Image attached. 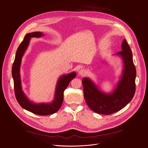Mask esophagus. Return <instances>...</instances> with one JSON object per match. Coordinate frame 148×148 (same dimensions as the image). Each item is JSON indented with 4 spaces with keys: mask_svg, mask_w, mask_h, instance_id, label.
<instances>
[{
    "mask_svg": "<svg viewBox=\"0 0 148 148\" xmlns=\"http://www.w3.org/2000/svg\"><path fill=\"white\" fill-rule=\"evenodd\" d=\"M86 73V71L85 69H81L79 71V74L81 76H83V75H85Z\"/></svg>",
    "mask_w": 148,
    "mask_h": 148,
    "instance_id": "34e87169",
    "label": "esophagus"
}]
</instances>
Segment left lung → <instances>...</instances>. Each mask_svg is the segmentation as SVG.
Instances as JSON below:
<instances>
[{
	"label": "left lung",
	"instance_id": "1",
	"mask_svg": "<svg viewBox=\"0 0 148 148\" xmlns=\"http://www.w3.org/2000/svg\"><path fill=\"white\" fill-rule=\"evenodd\" d=\"M121 49L116 55L123 60L122 75L111 93L102 91L88 77L82 79L85 100L89 108L95 113L111 114L117 112L129 103L134 96L136 69L131 50L125 39L122 42Z\"/></svg>",
	"mask_w": 148,
	"mask_h": 148
}]
</instances>
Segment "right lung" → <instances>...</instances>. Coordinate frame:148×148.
Wrapping results in <instances>:
<instances>
[{"label": "right lung", "mask_w": 148, "mask_h": 148, "mask_svg": "<svg viewBox=\"0 0 148 148\" xmlns=\"http://www.w3.org/2000/svg\"><path fill=\"white\" fill-rule=\"evenodd\" d=\"M44 35L40 32L28 33L24 36V40L19 45L12 67V77L14 81V88L16 99L20 105L24 109L37 115L45 116L52 114L60 108L63 101V93L70 82L76 77V73L72 72L62 75L58 79L53 100L49 103H35L29 101L24 93L20 77V66L22 58L29 45L31 38H40Z\"/></svg>", "instance_id": "1"}]
</instances>
